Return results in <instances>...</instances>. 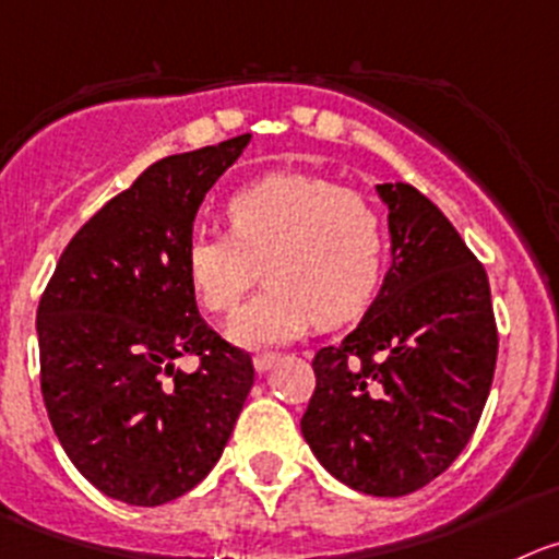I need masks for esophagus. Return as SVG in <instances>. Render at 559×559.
<instances>
[{
  "label": "esophagus",
  "instance_id": "esophagus-1",
  "mask_svg": "<svg viewBox=\"0 0 559 559\" xmlns=\"http://www.w3.org/2000/svg\"><path fill=\"white\" fill-rule=\"evenodd\" d=\"M278 353H259V356H253L255 372H267V369H273L275 364H278Z\"/></svg>",
  "mask_w": 559,
  "mask_h": 559
}]
</instances>
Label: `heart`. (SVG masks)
<instances>
[{"instance_id": "heart-1", "label": "heart", "mask_w": 559, "mask_h": 559, "mask_svg": "<svg viewBox=\"0 0 559 559\" xmlns=\"http://www.w3.org/2000/svg\"><path fill=\"white\" fill-rule=\"evenodd\" d=\"M228 234L185 245V278L209 314H231L259 275L267 289L228 336L248 347L286 342L320 320L342 325L378 295L389 259L385 223L356 190L309 174H270L239 187L223 209Z\"/></svg>"}]
</instances>
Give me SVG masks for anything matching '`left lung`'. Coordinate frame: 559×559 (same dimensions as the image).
<instances>
[{"label":"left lung","mask_w":559,"mask_h":559,"mask_svg":"<svg viewBox=\"0 0 559 559\" xmlns=\"http://www.w3.org/2000/svg\"><path fill=\"white\" fill-rule=\"evenodd\" d=\"M389 203L391 267L361 325L314 356L300 430L317 461L372 497H405L474 436L497 369L491 286L444 212L411 185Z\"/></svg>","instance_id":"obj_1"}]
</instances>
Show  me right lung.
I'll return each instance as SVG.
<instances>
[{
	"label": "right lung",
	"mask_w": 559,
	"mask_h": 559,
	"mask_svg": "<svg viewBox=\"0 0 559 559\" xmlns=\"http://www.w3.org/2000/svg\"><path fill=\"white\" fill-rule=\"evenodd\" d=\"M250 134L165 156L71 237L38 304L40 394L82 477L156 508L221 461L253 361L201 320L185 245ZM197 358L185 373L179 357Z\"/></svg>",
	"instance_id": "add662e5"
}]
</instances>
